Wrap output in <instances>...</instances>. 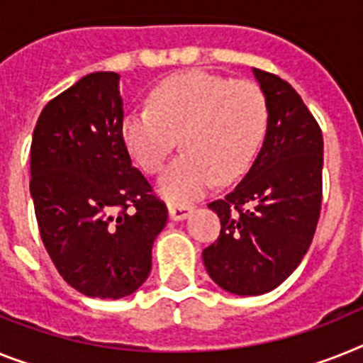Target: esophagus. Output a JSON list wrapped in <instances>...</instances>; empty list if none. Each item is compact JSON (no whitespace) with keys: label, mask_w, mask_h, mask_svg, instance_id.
<instances>
[{"label":"esophagus","mask_w":363,"mask_h":363,"mask_svg":"<svg viewBox=\"0 0 363 363\" xmlns=\"http://www.w3.org/2000/svg\"><path fill=\"white\" fill-rule=\"evenodd\" d=\"M167 212H169V219H173V221H182V219H186L194 212V208L188 205H169L167 206Z\"/></svg>","instance_id":"obj_1"}]
</instances>
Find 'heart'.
Returning a JSON list of instances; mask_svg holds the SVG:
<instances>
[{
    "mask_svg": "<svg viewBox=\"0 0 363 363\" xmlns=\"http://www.w3.org/2000/svg\"><path fill=\"white\" fill-rule=\"evenodd\" d=\"M149 105L125 112L121 138L149 173L164 166L181 138L184 153L157 182L158 194L179 205L203 196L216 177L228 182L242 175L266 135V96L249 81L190 69L155 86Z\"/></svg>",
    "mask_w": 363,
    "mask_h": 363,
    "instance_id": "obj_1",
    "label": "heart"
}]
</instances>
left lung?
<instances>
[{"mask_svg":"<svg viewBox=\"0 0 363 363\" xmlns=\"http://www.w3.org/2000/svg\"><path fill=\"white\" fill-rule=\"evenodd\" d=\"M267 101V127L240 184L210 203L219 238L203 251L206 273L234 295L275 290L297 269L321 210L323 135L290 84L252 68Z\"/></svg>","mask_w":363,"mask_h":363,"instance_id":"1","label":"left lung"}]
</instances>
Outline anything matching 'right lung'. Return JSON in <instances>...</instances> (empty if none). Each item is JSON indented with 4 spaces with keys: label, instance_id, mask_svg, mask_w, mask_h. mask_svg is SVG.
<instances>
[{
    "label": "right lung",
    "instance_id": "1",
    "mask_svg": "<svg viewBox=\"0 0 363 363\" xmlns=\"http://www.w3.org/2000/svg\"><path fill=\"white\" fill-rule=\"evenodd\" d=\"M120 75L88 73L44 106L31 142L40 238L72 288L97 299L135 294L167 208L121 138Z\"/></svg>",
    "mask_w": 363,
    "mask_h": 363
}]
</instances>
